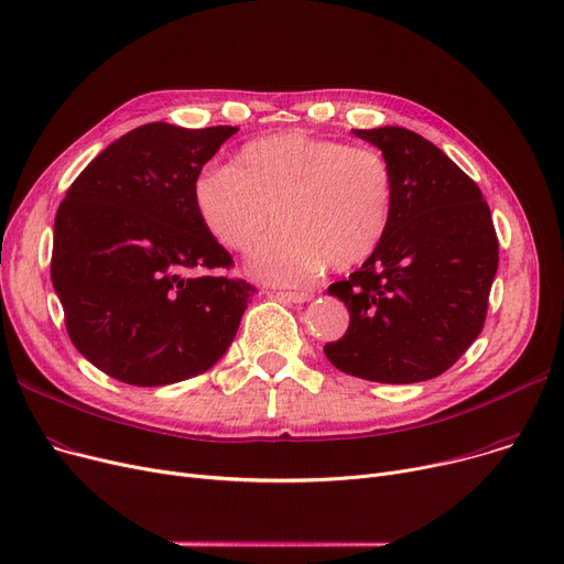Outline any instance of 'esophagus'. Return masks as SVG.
Returning <instances> with one entry per match:
<instances>
[{
	"label": "esophagus",
	"instance_id": "1",
	"mask_svg": "<svg viewBox=\"0 0 564 564\" xmlns=\"http://www.w3.org/2000/svg\"><path fill=\"white\" fill-rule=\"evenodd\" d=\"M276 297L288 304H304V302L313 300V294L311 292H279Z\"/></svg>",
	"mask_w": 564,
	"mask_h": 564
}]
</instances>
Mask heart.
I'll return each mask as SVG.
<instances>
[{"mask_svg": "<svg viewBox=\"0 0 564 564\" xmlns=\"http://www.w3.org/2000/svg\"><path fill=\"white\" fill-rule=\"evenodd\" d=\"M393 169L377 148L288 130L245 143L230 166H207L192 183L194 210L224 249L253 251L249 272L300 285L327 264L345 272L368 260L393 217Z\"/></svg>", "mask_w": 564, "mask_h": 564, "instance_id": "1", "label": "heart"}]
</instances>
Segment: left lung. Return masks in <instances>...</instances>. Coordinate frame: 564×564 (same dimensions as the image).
I'll use <instances>...</instances> for the list:
<instances>
[{
    "instance_id": "8db88e82",
    "label": "left lung",
    "mask_w": 564,
    "mask_h": 564,
    "mask_svg": "<svg viewBox=\"0 0 564 564\" xmlns=\"http://www.w3.org/2000/svg\"><path fill=\"white\" fill-rule=\"evenodd\" d=\"M354 134L393 169V217L361 270L329 285L349 311V327L324 354L351 377L425 381L455 366L485 327L498 270L489 205L421 134L393 126Z\"/></svg>"
}]
</instances>
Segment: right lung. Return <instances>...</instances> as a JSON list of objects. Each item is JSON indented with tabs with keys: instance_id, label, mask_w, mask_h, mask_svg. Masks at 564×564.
I'll list each match as a JSON object with an SVG mask.
<instances>
[{
	"instance_id": "add662e5",
	"label": "right lung",
	"mask_w": 564,
	"mask_h": 564,
	"mask_svg": "<svg viewBox=\"0 0 564 564\" xmlns=\"http://www.w3.org/2000/svg\"><path fill=\"white\" fill-rule=\"evenodd\" d=\"M237 128L141 126L88 164L54 219L52 285L84 359L132 387L210 370L256 288L194 210L192 183ZM189 271H198L189 278Z\"/></svg>"
}]
</instances>
